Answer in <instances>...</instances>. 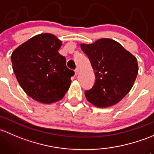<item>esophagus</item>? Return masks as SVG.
I'll list each match as a JSON object with an SVG mask.
<instances>
[{
    "mask_svg": "<svg viewBox=\"0 0 154 154\" xmlns=\"http://www.w3.org/2000/svg\"><path fill=\"white\" fill-rule=\"evenodd\" d=\"M79 68H76V69H75V74L77 75L78 74H79Z\"/></svg>",
    "mask_w": 154,
    "mask_h": 154,
    "instance_id": "obj_1",
    "label": "esophagus"
}]
</instances>
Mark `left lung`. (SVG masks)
Returning a JSON list of instances; mask_svg holds the SVG:
<instances>
[{"label":"left lung","instance_id":"obj_1","mask_svg":"<svg viewBox=\"0 0 154 154\" xmlns=\"http://www.w3.org/2000/svg\"><path fill=\"white\" fill-rule=\"evenodd\" d=\"M81 48L88 56L96 75L93 87L85 93L88 101L100 108L119 102L131 90L137 76L136 57L110 38L82 44Z\"/></svg>","mask_w":154,"mask_h":154}]
</instances>
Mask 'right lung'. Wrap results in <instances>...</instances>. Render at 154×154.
I'll return each mask as SVG.
<instances>
[{"label":"right lung","mask_w":154,"mask_h":154,"mask_svg":"<svg viewBox=\"0 0 154 154\" xmlns=\"http://www.w3.org/2000/svg\"><path fill=\"white\" fill-rule=\"evenodd\" d=\"M62 42L50 33L31 38L11 55L15 75L25 93L38 102L52 104L64 97L74 72L58 53Z\"/></svg>","instance_id":"add662e5"}]
</instances>
